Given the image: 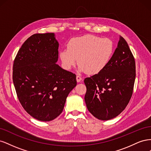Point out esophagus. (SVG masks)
<instances>
[{"label":"esophagus","mask_w":151,"mask_h":151,"mask_svg":"<svg viewBox=\"0 0 151 151\" xmlns=\"http://www.w3.org/2000/svg\"><path fill=\"white\" fill-rule=\"evenodd\" d=\"M76 80H77V83H79V82L82 81V80H83V79H82V77H81L80 76H76Z\"/></svg>","instance_id":"1"}]
</instances>
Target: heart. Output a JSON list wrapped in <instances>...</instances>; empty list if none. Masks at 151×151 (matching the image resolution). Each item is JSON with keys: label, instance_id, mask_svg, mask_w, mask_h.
<instances>
[{"label": "heart", "instance_id": "heart-1", "mask_svg": "<svg viewBox=\"0 0 151 151\" xmlns=\"http://www.w3.org/2000/svg\"><path fill=\"white\" fill-rule=\"evenodd\" d=\"M113 52L114 44L110 39L85 35L72 39L67 49L60 52V57L66 69H70L78 60L81 71L94 75L107 67Z\"/></svg>", "mask_w": 151, "mask_h": 151}]
</instances>
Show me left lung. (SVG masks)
<instances>
[{
  "mask_svg": "<svg viewBox=\"0 0 151 151\" xmlns=\"http://www.w3.org/2000/svg\"><path fill=\"white\" fill-rule=\"evenodd\" d=\"M135 62L125 40L120 36L117 48L107 67L86 77L84 96L86 106L101 120H108L124 110L133 93Z\"/></svg>",
  "mask_w": 151,
  "mask_h": 151,
  "instance_id": "obj_1",
  "label": "left lung"
}]
</instances>
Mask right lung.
Returning a JSON list of instances; mask_svg holds the SVG:
<instances>
[{
	"mask_svg": "<svg viewBox=\"0 0 151 151\" xmlns=\"http://www.w3.org/2000/svg\"><path fill=\"white\" fill-rule=\"evenodd\" d=\"M58 49L54 33L34 34L14 60L12 80L18 99L27 113L40 121L60 115L77 85L76 74L56 64Z\"/></svg>",
	"mask_w": 151,
	"mask_h": 151,
	"instance_id": "right-lung-1",
	"label": "right lung"
}]
</instances>
